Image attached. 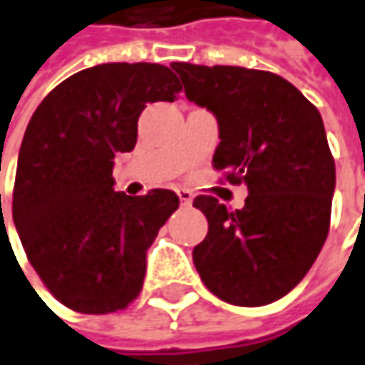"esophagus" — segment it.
<instances>
[{
    "instance_id": "esophagus-1",
    "label": "esophagus",
    "mask_w": 365,
    "mask_h": 365,
    "mask_svg": "<svg viewBox=\"0 0 365 365\" xmlns=\"http://www.w3.org/2000/svg\"><path fill=\"white\" fill-rule=\"evenodd\" d=\"M178 195H180V200H182V204H192V200H194V194L190 192V190H178Z\"/></svg>"
}]
</instances>
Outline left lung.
Returning <instances> with one entry per match:
<instances>
[{
  "mask_svg": "<svg viewBox=\"0 0 365 365\" xmlns=\"http://www.w3.org/2000/svg\"><path fill=\"white\" fill-rule=\"evenodd\" d=\"M171 68L187 101L218 120L214 168L248 187L234 212L212 195L194 200L207 218L195 269L230 305H269L301 283L329 232L335 163L323 119L279 74L190 62Z\"/></svg>",
  "mask_w": 365,
  "mask_h": 365,
  "instance_id": "1",
  "label": "left lung"
}]
</instances>
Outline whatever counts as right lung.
I'll list each match as a JSON object with an SVG mask.
<instances>
[{
  "mask_svg": "<svg viewBox=\"0 0 365 365\" xmlns=\"http://www.w3.org/2000/svg\"><path fill=\"white\" fill-rule=\"evenodd\" d=\"M180 91L168 66L110 62L60 82L32 115L19 147L14 224L62 305L105 315L139 295L147 248L180 197L115 192L113 165L137 143L141 110L173 103Z\"/></svg>",
  "mask_w": 365,
  "mask_h": 365,
  "instance_id": "obj_1",
  "label": "right lung"
}]
</instances>
